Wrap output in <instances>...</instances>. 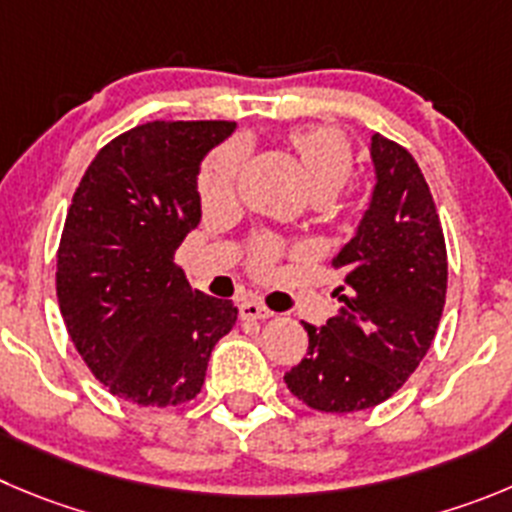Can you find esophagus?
Here are the masks:
<instances>
[{
	"instance_id": "esophagus-1",
	"label": "esophagus",
	"mask_w": 512,
	"mask_h": 512,
	"mask_svg": "<svg viewBox=\"0 0 512 512\" xmlns=\"http://www.w3.org/2000/svg\"><path fill=\"white\" fill-rule=\"evenodd\" d=\"M240 318L242 321H265V318H272V310H267L257 300H245L240 305Z\"/></svg>"
}]
</instances>
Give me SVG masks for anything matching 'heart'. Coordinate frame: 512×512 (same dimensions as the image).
<instances>
[{"mask_svg":"<svg viewBox=\"0 0 512 512\" xmlns=\"http://www.w3.org/2000/svg\"><path fill=\"white\" fill-rule=\"evenodd\" d=\"M288 143L295 156H298L315 197H333L353 176V148L348 138L336 128H295V131L288 133ZM242 159H245L242 143L229 141L214 148L212 154L202 161L197 189L204 207H214V204H222L232 197L234 184H237V176H240L242 169ZM275 252H278L275 242L260 240L252 250V262H255V267H267L275 260Z\"/></svg>","mask_w":512,"mask_h":512,"instance_id":"obj_1","label":"heart"}]
</instances>
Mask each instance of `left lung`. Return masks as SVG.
Wrapping results in <instances>:
<instances>
[{"instance_id": "8db88e82", "label": "left lung", "mask_w": 512, "mask_h": 512, "mask_svg": "<svg viewBox=\"0 0 512 512\" xmlns=\"http://www.w3.org/2000/svg\"><path fill=\"white\" fill-rule=\"evenodd\" d=\"M376 186L358 232L331 265L343 272L341 313L308 331V353L285 374L315 412L371 409L427 356L447 295V247L432 191L414 156L371 136Z\"/></svg>"}]
</instances>
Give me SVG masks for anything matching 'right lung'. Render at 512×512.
<instances>
[{
    "instance_id": "obj_1",
    "label": "right lung",
    "mask_w": 512,
    "mask_h": 512,
    "mask_svg": "<svg viewBox=\"0 0 512 512\" xmlns=\"http://www.w3.org/2000/svg\"><path fill=\"white\" fill-rule=\"evenodd\" d=\"M232 121H154L105 143L57 247V303L85 366L113 396L179 407L202 391L232 300L191 290L174 255L199 224V161Z\"/></svg>"
}]
</instances>
